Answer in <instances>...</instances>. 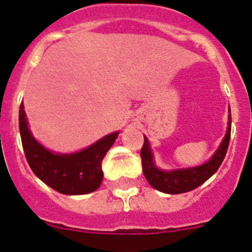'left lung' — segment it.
<instances>
[{"instance_id":"left-lung-1","label":"left lung","mask_w":252,"mask_h":252,"mask_svg":"<svg viewBox=\"0 0 252 252\" xmlns=\"http://www.w3.org/2000/svg\"><path fill=\"white\" fill-rule=\"evenodd\" d=\"M228 126H227L226 135L220 144L217 150L212 158L202 165L193 166V168L173 169V170H162L158 168L154 161V154L149 144L148 137L144 136V145L141 149V162L142 171L146 180L153 188L158 189L162 193L168 194H180L189 190L198 188L206 180L215 174L218 168L221 166L224 157H226L228 144L231 137V110H228Z\"/></svg>"}]
</instances>
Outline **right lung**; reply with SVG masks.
I'll list each match as a JSON object with an SVG mask.
<instances>
[{"label": "right lung", "instance_id": "1", "mask_svg": "<svg viewBox=\"0 0 252 252\" xmlns=\"http://www.w3.org/2000/svg\"><path fill=\"white\" fill-rule=\"evenodd\" d=\"M19 126L29 165L46 186L66 195L87 194L98 189L103 179L102 160L120 131L106 135L77 153L60 154L50 151L32 136L22 103L20 104Z\"/></svg>", "mask_w": 252, "mask_h": 252}]
</instances>
